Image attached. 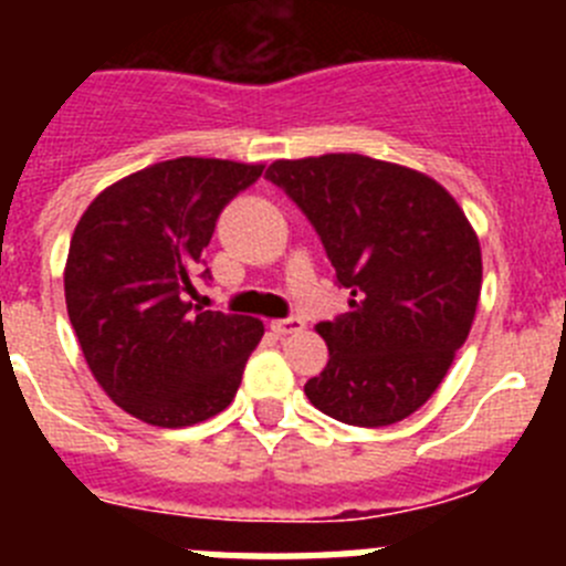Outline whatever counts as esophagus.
<instances>
[{
	"mask_svg": "<svg viewBox=\"0 0 566 566\" xmlns=\"http://www.w3.org/2000/svg\"><path fill=\"white\" fill-rule=\"evenodd\" d=\"M303 326H306V323H303V317H283V319H272V328L277 334H297V332H303Z\"/></svg>",
	"mask_w": 566,
	"mask_h": 566,
	"instance_id": "1",
	"label": "esophagus"
}]
</instances>
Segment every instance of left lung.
Returning a JSON list of instances; mask_svg holds the SVG:
<instances>
[{
  "mask_svg": "<svg viewBox=\"0 0 566 566\" xmlns=\"http://www.w3.org/2000/svg\"><path fill=\"white\" fill-rule=\"evenodd\" d=\"M280 187L323 240L352 312L317 326L328 365L306 382L326 417L382 428L437 391L468 339L482 252L468 218L433 178L368 155L274 161Z\"/></svg>",
  "mask_w": 566,
  "mask_h": 566,
  "instance_id": "1",
  "label": "left lung"
}]
</instances>
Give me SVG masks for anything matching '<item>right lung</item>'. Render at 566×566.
<instances>
[{"label":"right lung","instance_id":"right-lung-1","mask_svg":"<svg viewBox=\"0 0 566 566\" xmlns=\"http://www.w3.org/2000/svg\"><path fill=\"white\" fill-rule=\"evenodd\" d=\"M260 175V164L189 155L153 164L104 189L73 232L70 323L96 382L142 422L187 428L238 394L263 323L187 297L223 207Z\"/></svg>","mask_w":566,"mask_h":566}]
</instances>
